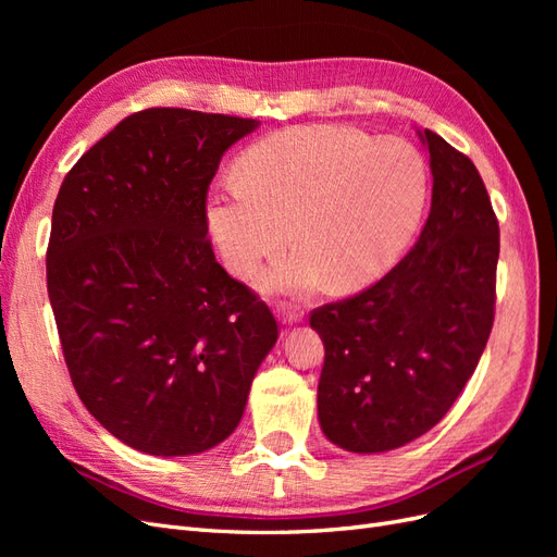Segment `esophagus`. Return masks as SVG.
<instances>
[{"label":"esophagus","instance_id":"1","mask_svg":"<svg viewBox=\"0 0 557 557\" xmlns=\"http://www.w3.org/2000/svg\"><path fill=\"white\" fill-rule=\"evenodd\" d=\"M276 313H278V320L283 325H295L301 318H305V309H301L299 305H288V301H281Z\"/></svg>","mask_w":557,"mask_h":557}]
</instances>
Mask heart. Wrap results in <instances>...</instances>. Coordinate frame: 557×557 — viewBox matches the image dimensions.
<instances>
[{
  "mask_svg": "<svg viewBox=\"0 0 557 557\" xmlns=\"http://www.w3.org/2000/svg\"><path fill=\"white\" fill-rule=\"evenodd\" d=\"M430 170L401 139L376 141L342 125L274 134L242 158V178L211 193L207 221L225 264L250 276L290 239L301 246L272 267V290L309 293L327 276L334 290L381 278L423 215Z\"/></svg>",
  "mask_w": 557,
  "mask_h": 557,
  "instance_id": "obj_1",
  "label": "heart"
}]
</instances>
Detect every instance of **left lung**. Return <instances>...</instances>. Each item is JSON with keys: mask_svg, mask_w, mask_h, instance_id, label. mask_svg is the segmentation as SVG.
Masks as SVG:
<instances>
[{"mask_svg": "<svg viewBox=\"0 0 557 557\" xmlns=\"http://www.w3.org/2000/svg\"><path fill=\"white\" fill-rule=\"evenodd\" d=\"M432 207L416 246L372 288L311 311L325 344L318 420L352 453L409 444L448 413L495 320L499 225L483 178L432 129Z\"/></svg>", "mask_w": 557, "mask_h": 557, "instance_id": "left-lung-1", "label": "left lung"}]
</instances>
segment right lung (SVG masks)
Masks as SVG:
<instances>
[{"mask_svg": "<svg viewBox=\"0 0 557 557\" xmlns=\"http://www.w3.org/2000/svg\"><path fill=\"white\" fill-rule=\"evenodd\" d=\"M252 117L127 115L64 176L46 252L72 383L115 440L193 455L239 425L278 339L264 301L215 262L207 193Z\"/></svg>", "mask_w": 557, "mask_h": 557, "instance_id": "right-lung-1", "label": "right lung"}]
</instances>
